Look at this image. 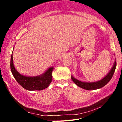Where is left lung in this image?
<instances>
[{"instance_id": "1", "label": "left lung", "mask_w": 122, "mask_h": 122, "mask_svg": "<svg viewBox=\"0 0 122 122\" xmlns=\"http://www.w3.org/2000/svg\"><path fill=\"white\" fill-rule=\"evenodd\" d=\"M116 66H117V62L116 59L115 60L114 64L111 70L108 73L107 75L105 76L103 79L100 80L95 82H86L82 81L76 79L72 75L71 79L77 86L82 88V89H86V90H95V89H100L103 86H105L110 81L111 78L112 77L115 71Z\"/></svg>"}]
</instances>
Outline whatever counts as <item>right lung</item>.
Segmentation results:
<instances>
[{"label": "right lung", "mask_w": 122, "mask_h": 122, "mask_svg": "<svg viewBox=\"0 0 122 122\" xmlns=\"http://www.w3.org/2000/svg\"><path fill=\"white\" fill-rule=\"evenodd\" d=\"M11 71L12 75L18 83L28 91H41L49 86L52 81V71L53 67L51 66L41 75L36 76H27L22 75L15 69L13 62L12 54L11 57Z\"/></svg>", "instance_id": "right-lung-1"}]
</instances>
